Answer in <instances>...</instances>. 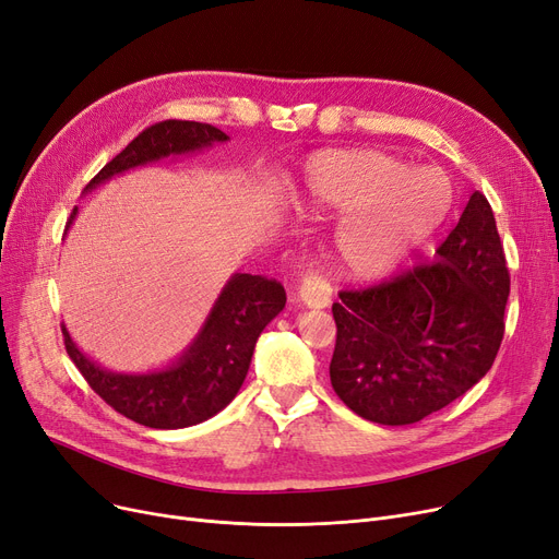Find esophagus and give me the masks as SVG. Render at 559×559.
<instances>
[{"instance_id":"obj_1","label":"esophagus","mask_w":559,"mask_h":559,"mask_svg":"<svg viewBox=\"0 0 559 559\" xmlns=\"http://www.w3.org/2000/svg\"><path fill=\"white\" fill-rule=\"evenodd\" d=\"M331 285L326 278L318 272L304 274V281L299 285V301L308 308H326L331 304Z\"/></svg>"}]
</instances>
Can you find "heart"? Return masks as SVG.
I'll list each match as a JSON object with an SVG mask.
<instances>
[{
    "label": "heart",
    "mask_w": 559,
    "mask_h": 559,
    "mask_svg": "<svg viewBox=\"0 0 559 559\" xmlns=\"http://www.w3.org/2000/svg\"><path fill=\"white\" fill-rule=\"evenodd\" d=\"M310 205L349 214L335 230V255L358 278L393 274L439 230L454 187L439 168H414L379 151H329L306 164Z\"/></svg>",
    "instance_id": "b5f03b06"
}]
</instances>
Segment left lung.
I'll list each match as a JSON object with an SVG mask.
<instances>
[{"label": "left lung", "instance_id": "8db88e82", "mask_svg": "<svg viewBox=\"0 0 559 559\" xmlns=\"http://www.w3.org/2000/svg\"><path fill=\"white\" fill-rule=\"evenodd\" d=\"M509 270L493 210L475 191L431 262L343 289L331 385L356 416L414 425L487 374L504 333Z\"/></svg>", "mask_w": 559, "mask_h": 559}]
</instances>
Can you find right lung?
Instances as JSON below:
<instances>
[{
	"instance_id": "right-lung-1",
	"label": "right lung",
	"mask_w": 559,
	"mask_h": 559,
	"mask_svg": "<svg viewBox=\"0 0 559 559\" xmlns=\"http://www.w3.org/2000/svg\"><path fill=\"white\" fill-rule=\"evenodd\" d=\"M228 136L197 120H162L145 128L120 151L84 191L164 157L189 155ZM72 210L66 233L75 222ZM285 308V289L278 281L253 274H233L214 301L205 324L182 356L153 372H111L91 360L72 343L66 326L63 345L88 385L114 411L143 427L182 429L199 425L226 408L247 379L251 356L262 329Z\"/></svg>"
}]
</instances>
